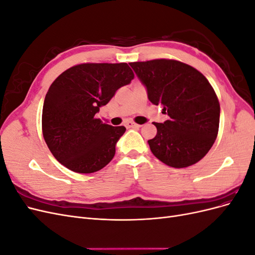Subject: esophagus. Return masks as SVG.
<instances>
[{
    "mask_svg": "<svg viewBox=\"0 0 255 255\" xmlns=\"http://www.w3.org/2000/svg\"><path fill=\"white\" fill-rule=\"evenodd\" d=\"M126 127L128 128H140L141 126L140 125H137V123H135L133 121H127L126 122Z\"/></svg>",
    "mask_w": 255,
    "mask_h": 255,
    "instance_id": "obj_1",
    "label": "esophagus"
}]
</instances>
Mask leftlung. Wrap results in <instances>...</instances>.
<instances>
[{
  "label": "left lung",
  "mask_w": 255,
  "mask_h": 255,
  "mask_svg": "<svg viewBox=\"0 0 255 255\" xmlns=\"http://www.w3.org/2000/svg\"><path fill=\"white\" fill-rule=\"evenodd\" d=\"M148 99L169 116L154 122L157 134L148 140L154 156L167 166L185 168L202 159L217 138L220 105L212 85L197 69L173 59L129 63Z\"/></svg>",
  "instance_id": "left-lung-1"
}]
</instances>
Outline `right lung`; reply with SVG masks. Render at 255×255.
Returning <instances> with one entry per match:
<instances>
[{"mask_svg":"<svg viewBox=\"0 0 255 255\" xmlns=\"http://www.w3.org/2000/svg\"><path fill=\"white\" fill-rule=\"evenodd\" d=\"M133 79L126 63L81 64L52 83L43 102L42 134L61 165L78 173H92L113 159L126 128L105 125L95 116Z\"/></svg>","mask_w":255,"mask_h":255,"instance_id":"obj_1","label":"right lung"}]
</instances>
